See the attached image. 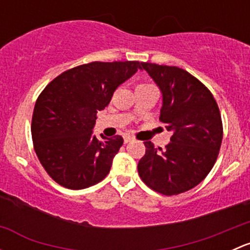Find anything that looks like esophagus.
Instances as JSON below:
<instances>
[{
	"label": "esophagus",
	"mask_w": 250,
	"mask_h": 250,
	"mask_svg": "<svg viewBox=\"0 0 250 250\" xmlns=\"http://www.w3.org/2000/svg\"><path fill=\"white\" fill-rule=\"evenodd\" d=\"M133 139H134V138L130 137V135H125V138H123V140H125V144L129 143V141H132Z\"/></svg>",
	"instance_id": "obj_1"
}]
</instances>
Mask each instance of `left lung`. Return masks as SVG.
<instances>
[{"mask_svg": "<svg viewBox=\"0 0 250 250\" xmlns=\"http://www.w3.org/2000/svg\"><path fill=\"white\" fill-rule=\"evenodd\" d=\"M162 92L160 121L172 132L166 148L144 141L145 155L138 163L141 180L166 196L183 193L208 175L223 141L220 111L210 90L176 66L141 62Z\"/></svg>", "mask_w": 250, "mask_h": 250, "instance_id": "1", "label": "left lung"}]
</instances>
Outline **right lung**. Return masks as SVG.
Wrapping results in <instances>:
<instances>
[{
  "label": "right lung",
  "mask_w": 250,
  "mask_h": 250,
  "mask_svg": "<svg viewBox=\"0 0 250 250\" xmlns=\"http://www.w3.org/2000/svg\"><path fill=\"white\" fill-rule=\"evenodd\" d=\"M138 69L139 62H93L62 72L42 90L32 113L34 148L48 175L64 188L100 183L123 144L120 135H93L98 111Z\"/></svg>",
  "instance_id": "right-lung-1"
}]
</instances>
